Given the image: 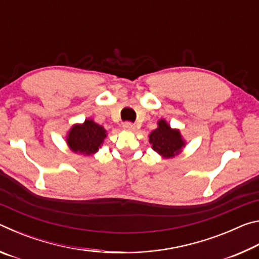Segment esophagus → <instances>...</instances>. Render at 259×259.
Instances as JSON below:
<instances>
[{
	"label": "esophagus",
	"instance_id": "1",
	"mask_svg": "<svg viewBox=\"0 0 259 259\" xmlns=\"http://www.w3.org/2000/svg\"><path fill=\"white\" fill-rule=\"evenodd\" d=\"M122 126H123L124 130H128V131H134L136 129V125L134 123H131V122H124Z\"/></svg>",
	"mask_w": 259,
	"mask_h": 259
}]
</instances>
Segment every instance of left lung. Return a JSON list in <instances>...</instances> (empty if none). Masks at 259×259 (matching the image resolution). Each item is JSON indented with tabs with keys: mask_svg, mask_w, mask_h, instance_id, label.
Returning <instances> with one entry per match:
<instances>
[{
	"mask_svg": "<svg viewBox=\"0 0 259 259\" xmlns=\"http://www.w3.org/2000/svg\"><path fill=\"white\" fill-rule=\"evenodd\" d=\"M150 143L153 150L165 159L178 155L185 146V140L179 130L170 128L165 120L157 122V128L150 134Z\"/></svg>",
	"mask_w": 259,
	"mask_h": 259,
	"instance_id": "obj_1",
	"label": "left lung"
}]
</instances>
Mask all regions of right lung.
<instances>
[{
  "label": "right lung",
  "mask_w": 259,
  "mask_h": 259,
  "mask_svg": "<svg viewBox=\"0 0 259 259\" xmlns=\"http://www.w3.org/2000/svg\"><path fill=\"white\" fill-rule=\"evenodd\" d=\"M106 138V130L94 120L87 119L82 124H74L67 134V145L74 153L93 155L98 152Z\"/></svg>",
  "instance_id": "right-lung-1"
}]
</instances>
